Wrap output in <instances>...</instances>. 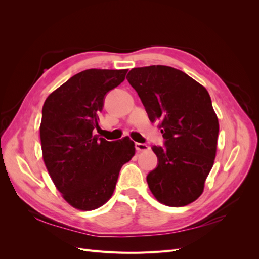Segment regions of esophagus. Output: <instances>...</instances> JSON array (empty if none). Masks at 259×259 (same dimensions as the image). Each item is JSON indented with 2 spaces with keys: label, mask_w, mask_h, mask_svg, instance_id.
Returning a JSON list of instances; mask_svg holds the SVG:
<instances>
[{
  "label": "esophagus",
  "mask_w": 259,
  "mask_h": 259,
  "mask_svg": "<svg viewBox=\"0 0 259 259\" xmlns=\"http://www.w3.org/2000/svg\"><path fill=\"white\" fill-rule=\"evenodd\" d=\"M135 148H136L137 151H147V150H149V146H147L146 144L136 143Z\"/></svg>",
  "instance_id": "obj_1"
}]
</instances>
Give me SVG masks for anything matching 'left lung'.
I'll use <instances>...</instances> for the list:
<instances>
[{"instance_id": "obj_1", "label": "left lung", "mask_w": 259, "mask_h": 259, "mask_svg": "<svg viewBox=\"0 0 259 259\" xmlns=\"http://www.w3.org/2000/svg\"><path fill=\"white\" fill-rule=\"evenodd\" d=\"M165 147L153 146L159 164L147 176L154 198L167 206L190 204L204 190L216 156L219 124L204 86L168 66L132 69L126 76Z\"/></svg>"}]
</instances>
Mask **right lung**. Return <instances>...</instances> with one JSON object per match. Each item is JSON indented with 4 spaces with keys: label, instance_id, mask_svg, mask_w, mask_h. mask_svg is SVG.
Masks as SVG:
<instances>
[{
    "label": "right lung",
    "instance_id": "add662e5",
    "mask_svg": "<svg viewBox=\"0 0 259 259\" xmlns=\"http://www.w3.org/2000/svg\"><path fill=\"white\" fill-rule=\"evenodd\" d=\"M128 70L89 69L73 75L46 98L40 125L43 161L70 205L93 210L112 197L121 167L135 154L130 138L108 142L99 128L104 98Z\"/></svg>",
    "mask_w": 259,
    "mask_h": 259
}]
</instances>
